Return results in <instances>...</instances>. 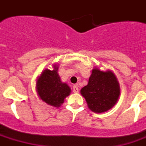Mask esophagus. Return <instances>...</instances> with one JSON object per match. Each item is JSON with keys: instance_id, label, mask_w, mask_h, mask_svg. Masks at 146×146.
Returning <instances> with one entry per match:
<instances>
[{"instance_id": "obj_1", "label": "esophagus", "mask_w": 146, "mask_h": 146, "mask_svg": "<svg viewBox=\"0 0 146 146\" xmlns=\"http://www.w3.org/2000/svg\"><path fill=\"white\" fill-rule=\"evenodd\" d=\"M78 91H79V88H78V87H77V86H73V92H74V94H77V93H78Z\"/></svg>"}]
</instances>
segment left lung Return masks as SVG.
Masks as SVG:
<instances>
[{
    "instance_id": "left-lung-1",
    "label": "left lung",
    "mask_w": 146,
    "mask_h": 146,
    "mask_svg": "<svg viewBox=\"0 0 146 146\" xmlns=\"http://www.w3.org/2000/svg\"><path fill=\"white\" fill-rule=\"evenodd\" d=\"M88 107L92 112L102 113L116 104L121 94L120 84L111 70L101 71L95 67L89 77L87 86L80 90Z\"/></svg>"
}]
</instances>
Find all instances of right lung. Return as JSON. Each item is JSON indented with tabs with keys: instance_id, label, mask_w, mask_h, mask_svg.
Returning <instances> with one entry per match:
<instances>
[{
	"instance_id": "right-lung-1",
	"label": "right lung",
	"mask_w": 146,
	"mask_h": 146,
	"mask_svg": "<svg viewBox=\"0 0 146 146\" xmlns=\"http://www.w3.org/2000/svg\"><path fill=\"white\" fill-rule=\"evenodd\" d=\"M52 70L42 71L36 80V90L38 97L48 105L59 108L66 96L70 95L71 88L61 81L58 73V65L53 64Z\"/></svg>"
}]
</instances>
